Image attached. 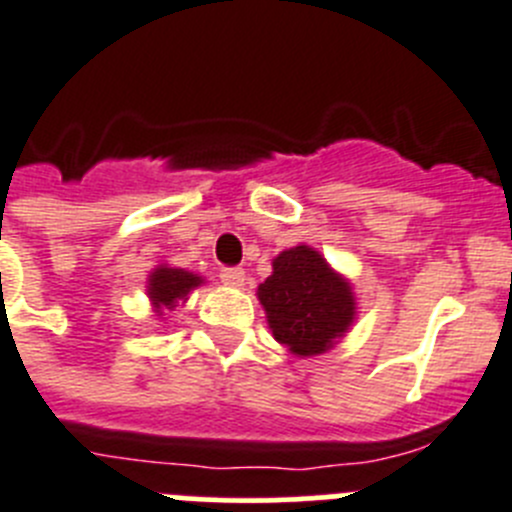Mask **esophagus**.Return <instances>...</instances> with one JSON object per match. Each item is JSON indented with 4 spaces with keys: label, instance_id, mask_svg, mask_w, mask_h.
Returning a JSON list of instances; mask_svg holds the SVG:
<instances>
[{
    "label": "esophagus",
    "instance_id": "34e87169",
    "mask_svg": "<svg viewBox=\"0 0 512 512\" xmlns=\"http://www.w3.org/2000/svg\"><path fill=\"white\" fill-rule=\"evenodd\" d=\"M219 278H222V283L229 285V288H242V285H245V270H242V267H222V270H219Z\"/></svg>",
    "mask_w": 512,
    "mask_h": 512
}]
</instances>
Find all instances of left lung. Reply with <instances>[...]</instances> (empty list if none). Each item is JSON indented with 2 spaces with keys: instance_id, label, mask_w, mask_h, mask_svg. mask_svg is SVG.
I'll use <instances>...</instances> for the list:
<instances>
[{
  "instance_id": "left-lung-1",
  "label": "left lung",
  "mask_w": 512,
  "mask_h": 512,
  "mask_svg": "<svg viewBox=\"0 0 512 512\" xmlns=\"http://www.w3.org/2000/svg\"><path fill=\"white\" fill-rule=\"evenodd\" d=\"M275 341L295 356H318L343 338L356 318L351 283L326 257L295 245L272 260V275L257 288Z\"/></svg>"
}]
</instances>
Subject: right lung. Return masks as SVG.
I'll use <instances>...</instances> for the list:
<instances>
[{"label":"right lung","mask_w":512,"mask_h":512,"mask_svg":"<svg viewBox=\"0 0 512 512\" xmlns=\"http://www.w3.org/2000/svg\"><path fill=\"white\" fill-rule=\"evenodd\" d=\"M204 280L199 275L189 270H181V267H169L159 265L151 275H148L146 293L151 298V305L156 308V313L161 315V310H174L176 303H184L189 298V293L194 288H199Z\"/></svg>","instance_id":"obj_1"}]
</instances>
